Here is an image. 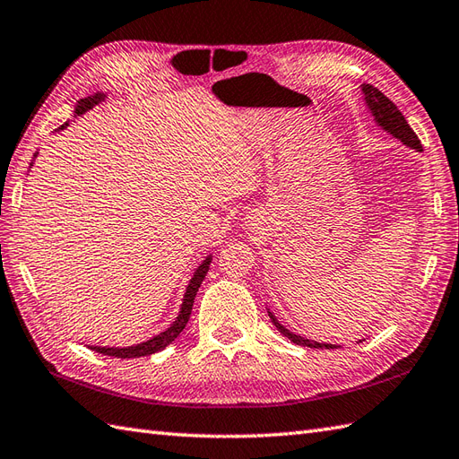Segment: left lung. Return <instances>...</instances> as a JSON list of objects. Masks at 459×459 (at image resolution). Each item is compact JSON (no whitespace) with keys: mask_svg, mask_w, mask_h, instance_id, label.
I'll use <instances>...</instances> for the list:
<instances>
[{"mask_svg":"<svg viewBox=\"0 0 459 459\" xmlns=\"http://www.w3.org/2000/svg\"><path fill=\"white\" fill-rule=\"evenodd\" d=\"M361 91L365 96V104H368L371 116L375 119V124L379 126L381 129H385L386 134H391L393 137L399 139L403 145L422 152L420 139L416 137V134L409 126V121H406L404 116L401 114V109L396 108L393 101L383 94V91H379L371 84H361ZM269 316H271V320L274 324V328H277L284 335V338H289L292 343L304 345V348H316V350H335V348H340V345H335V343H320V342L302 338V335H299V333H292L290 330L284 328V325L277 318H274V314L271 310H269ZM359 342H363V340H359Z\"/></svg>","mask_w":459,"mask_h":459,"instance_id":"obj_1","label":"left lung"}]
</instances>
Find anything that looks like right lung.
Returning a JSON list of instances; mask_svg holds the SVG:
<instances>
[{
  "label": "right lung",
  "mask_w": 459,
  "mask_h": 459,
  "mask_svg": "<svg viewBox=\"0 0 459 459\" xmlns=\"http://www.w3.org/2000/svg\"><path fill=\"white\" fill-rule=\"evenodd\" d=\"M106 100V94H94V96H88L84 100L78 101L76 106V116H82L84 111L91 109L94 106H98L100 101ZM68 126V121L65 126H60V129H65ZM33 157H37V152ZM30 167H33V162H30ZM210 263H212V255H208L206 259H204L200 263V267L195 271V274H192V279L188 282L186 287V292H185V299H182V304H180V312L175 318V322H172L169 328L165 332H160L157 335H152L151 340L147 342H141V343H135V345H127V348H101V345H88L90 350H94L98 353H104V355H111V358H121V359H129V358H143V355H151V353H157L160 350H165L167 345L170 342H175L180 332L185 330V325L188 324V318H190V312H192V304H195V299H196V292L200 289V284L204 281V277H206V273L210 269Z\"/></svg>",
  "instance_id": "right-lung-1"
}]
</instances>
